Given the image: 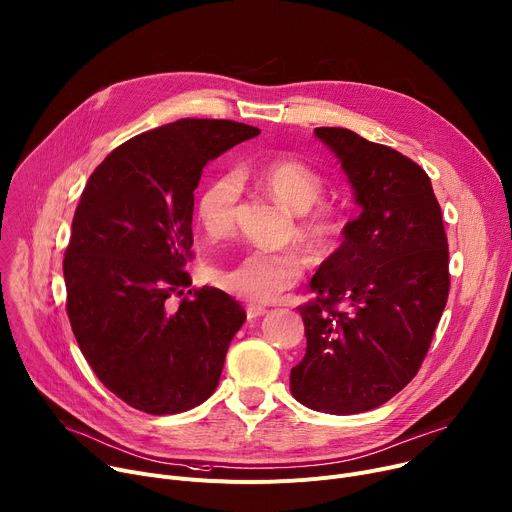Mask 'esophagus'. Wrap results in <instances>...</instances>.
<instances>
[{"instance_id": "34e87169", "label": "esophagus", "mask_w": 512, "mask_h": 512, "mask_svg": "<svg viewBox=\"0 0 512 512\" xmlns=\"http://www.w3.org/2000/svg\"><path fill=\"white\" fill-rule=\"evenodd\" d=\"M263 314H267V308L255 306V304L247 306V318H249V320H255V318H259V316H263Z\"/></svg>"}]
</instances>
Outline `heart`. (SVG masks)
Masks as SVG:
<instances>
[{
  "label": "heart",
  "instance_id": "obj_1",
  "mask_svg": "<svg viewBox=\"0 0 512 512\" xmlns=\"http://www.w3.org/2000/svg\"><path fill=\"white\" fill-rule=\"evenodd\" d=\"M277 202L300 214L298 232L302 243L314 253H327L343 230L341 212L329 204L318 202L324 188L322 175L308 163L298 159H273L259 167L243 171ZM241 200V181L235 173H224L210 183L196 200V216L210 239H220L232 230ZM304 259L296 251H263L245 253L235 263L214 267L212 282L226 294L267 304L294 288L304 273Z\"/></svg>",
  "mask_w": 512,
  "mask_h": 512
}]
</instances>
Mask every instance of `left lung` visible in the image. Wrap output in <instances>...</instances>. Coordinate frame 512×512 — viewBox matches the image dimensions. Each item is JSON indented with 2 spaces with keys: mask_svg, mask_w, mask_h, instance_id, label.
Instances as JSON below:
<instances>
[{
  "mask_svg": "<svg viewBox=\"0 0 512 512\" xmlns=\"http://www.w3.org/2000/svg\"><path fill=\"white\" fill-rule=\"evenodd\" d=\"M339 159L361 214L343 228L300 306L306 355L292 396L320 412L357 414L396 396L421 367L449 296L441 206L425 169L347 128H314Z\"/></svg>",
  "mask_w": 512,
  "mask_h": 512,
  "instance_id": "left-lung-1",
  "label": "left lung"
}]
</instances>
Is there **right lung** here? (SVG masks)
<instances>
[{
    "label": "right lung",
    "mask_w": 512,
    "mask_h": 512,
    "mask_svg": "<svg viewBox=\"0 0 512 512\" xmlns=\"http://www.w3.org/2000/svg\"><path fill=\"white\" fill-rule=\"evenodd\" d=\"M259 132L181 118L122 143L87 179L63 259L67 314L100 382L136 410L177 414L218 386L247 314L218 288L185 292L194 190L208 161Z\"/></svg>",
    "instance_id": "right-lung-1"
}]
</instances>
